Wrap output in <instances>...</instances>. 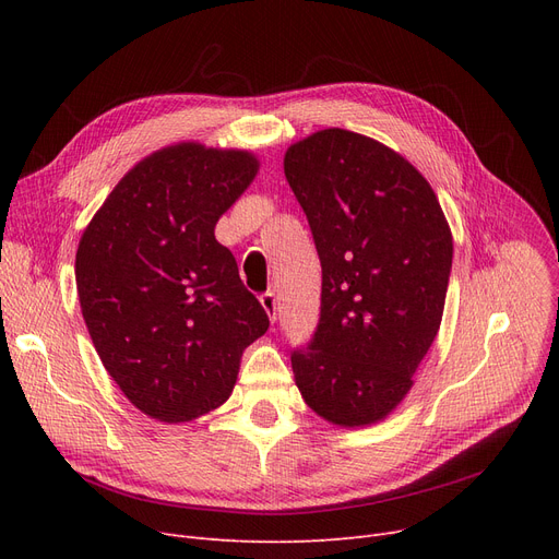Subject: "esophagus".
Listing matches in <instances>:
<instances>
[{
	"mask_svg": "<svg viewBox=\"0 0 559 559\" xmlns=\"http://www.w3.org/2000/svg\"><path fill=\"white\" fill-rule=\"evenodd\" d=\"M260 304H262L264 312H267V317L272 321H276V295L274 292H264V295H260Z\"/></svg>",
	"mask_w": 559,
	"mask_h": 559,
	"instance_id": "esophagus-1",
	"label": "esophagus"
}]
</instances>
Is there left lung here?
Here are the masks:
<instances>
[{"instance_id": "1", "label": "left lung", "mask_w": 559, "mask_h": 559, "mask_svg": "<svg viewBox=\"0 0 559 559\" xmlns=\"http://www.w3.org/2000/svg\"><path fill=\"white\" fill-rule=\"evenodd\" d=\"M283 167L321 262L319 324L292 350L297 388L335 426L376 424L413 388L442 324L449 222L413 165L354 131L295 142Z\"/></svg>"}]
</instances>
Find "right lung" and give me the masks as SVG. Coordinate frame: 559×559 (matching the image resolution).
Returning a JSON list of instances; mask_svg holds the SVG:
<instances>
[{"label": "right lung", "mask_w": 559, "mask_h": 559, "mask_svg": "<svg viewBox=\"0 0 559 559\" xmlns=\"http://www.w3.org/2000/svg\"><path fill=\"white\" fill-rule=\"evenodd\" d=\"M242 150L165 146L112 188L76 249L87 333L124 396L181 424L233 392L242 350L270 329L215 224L258 174Z\"/></svg>", "instance_id": "1"}]
</instances>
